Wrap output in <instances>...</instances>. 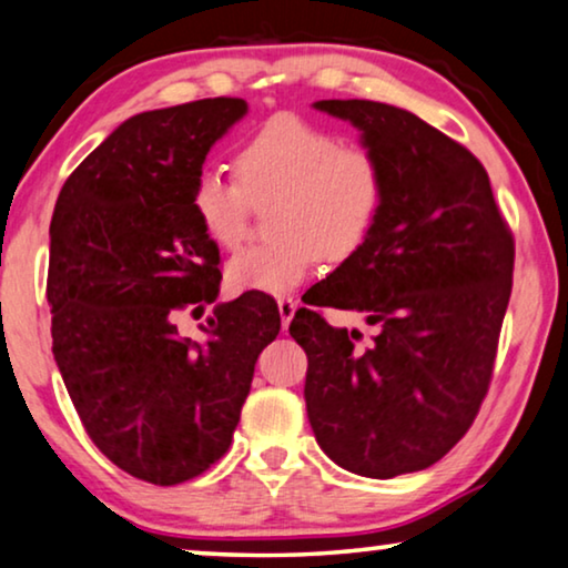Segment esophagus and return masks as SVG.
I'll return each instance as SVG.
<instances>
[{
	"label": "esophagus",
	"instance_id": "34e87169",
	"mask_svg": "<svg viewBox=\"0 0 568 568\" xmlns=\"http://www.w3.org/2000/svg\"><path fill=\"white\" fill-rule=\"evenodd\" d=\"M296 308H298V301L296 298H291V296L277 298V312H280V322H283V329L291 324L293 314H296Z\"/></svg>",
	"mask_w": 568,
	"mask_h": 568
}]
</instances>
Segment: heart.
Listing matches in <instances>:
<instances>
[{"instance_id":"b5f03b06","label":"heart","mask_w":568,"mask_h":568,"mask_svg":"<svg viewBox=\"0 0 568 568\" xmlns=\"http://www.w3.org/2000/svg\"><path fill=\"white\" fill-rule=\"evenodd\" d=\"M236 176L202 169L192 207L200 229L221 248L244 244L256 210L270 205V244L229 262L233 291L288 293L316 260L339 264L363 248L387 202V165L366 142H345L332 126L280 113L236 153Z\"/></svg>"}]
</instances>
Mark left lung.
I'll list each match as a JSON object with an SVG mask.
<instances>
[{"label": "left lung", "instance_id": "left-lung-1", "mask_svg": "<svg viewBox=\"0 0 568 568\" xmlns=\"http://www.w3.org/2000/svg\"><path fill=\"white\" fill-rule=\"evenodd\" d=\"M387 165L366 244L306 293L291 337L306 351V413L339 467L366 478L426 470L470 430L494 379L511 296L514 236L483 163L410 111L320 101ZM322 305L361 311L366 341Z\"/></svg>", "mask_w": 568, "mask_h": 568}]
</instances>
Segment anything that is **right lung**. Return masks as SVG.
Wrapping results in <instances>:
<instances>
[{"instance_id": "obj_1", "label": "right lung", "mask_w": 568, "mask_h": 568, "mask_svg": "<svg viewBox=\"0 0 568 568\" xmlns=\"http://www.w3.org/2000/svg\"><path fill=\"white\" fill-rule=\"evenodd\" d=\"M241 98L126 119L64 181L51 217L47 298L54 358L90 442L113 465L176 486L231 447L254 363L280 332L267 293L215 306L205 339L176 316L217 298L221 248L200 229L192 189Z\"/></svg>"}]
</instances>
